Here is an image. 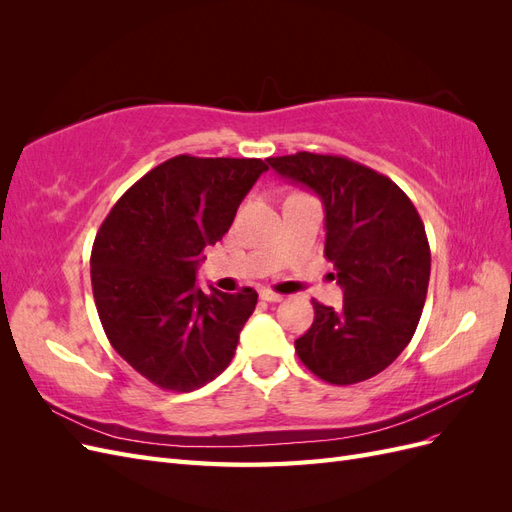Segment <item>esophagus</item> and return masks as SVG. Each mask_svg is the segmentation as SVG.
Here are the masks:
<instances>
[{"mask_svg":"<svg viewBox=\"0 0 512 512\" xmlns=\"http://www.w3.org/2000/svg\"><path fill=\"white\" fill-rule=\"evenodd\" d=\"M260 299L267 303H280V301H284V294H277L271 290H260Z\"/></svg>","mask_w":512,"mask_h":512,"instance_id":"34e87169","label":"esophagus"}]
</instances>
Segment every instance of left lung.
Wrapping results in <instances>:
<instances>
[{"mask_svg":"<svg viewBox=\"0 0 512 512\" xmlns=\"http://www.w3.org/2000/svg\"><path fill=\"white\" fill-rule=\"evenodd\" d=\"M267 162L322 200L324 256L344 290L339 309L312 301L314 322L294 350L329 384L374 378L404 352L423 314L431 252L421 215L389 177L348 158L299 151Z\"/></svg>","mask_w":512,"mask_h":512,"instance_id":"1","label":"left lung"}]
</instances>
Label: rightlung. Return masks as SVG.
Wrapping results in <instances>:
<instances>
[{
    "label": "right lung",
    "instance_id": "obj_1",
    "mask_svg": "<svg viewBox=\"0 0 512 512\" xmlns=\"http://www.w3.org/2000/svg\"><path fill=\"white\" fill-rule=\"evenodd\" d=\"M265 170L258 158H170L138 179L98 230L91 288L104 333L164 391L200 389L235 356L258 294L203 292L196 269Z\"/></svg>",
    "mask_w": 512,
    "mask_h": 512
}]
</instances>
